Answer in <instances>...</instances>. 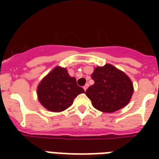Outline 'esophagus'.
Instances as JSON below:
<instances>
[{
  "label": "esophagus",
  "instance_id": "obj_1",
  "mask_svg": "<svg viewBox=\"0 0 159 159\" xmlns=\"http://www.w3.org/2000/svg\"><path fill=\"white\" fill-rule=\"evenodd\" d=\"M88 88H89V84L87 83L86 85H84V86H83V89H84V91H86Z\"/></svg>",
  "mask_w": 159,
  "mask_h": 159
}]
</instances>
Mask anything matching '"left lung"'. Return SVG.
Returning a JSON list of instances; mask_svg holds the SVG:
<instances>
[{
    "label": "left lung",
    "instance_id": "left-lung-1",
    "mask_svg": "<svg viewBox=\"0 0 159 159\" xmlns=\"http://www.w3.org/2000/svg\"><path fill=\"white\" fill-rule=\"evenodd\" d=\"M94 81L86 95L97 110L111 113L126 107L134 93L132 81L125 73L111 64L97 66L92 73Z\"/></svg>",
    "mask_w": 159,
    "mask_h": 159
}]
</instances>
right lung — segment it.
Listing matches in <instances>:
<instances>
[{
	"instance_id": "add662e5",
	"label": "right lung",
	"mask_w": 159,
	"mask_h": 159,
	"mask_svg": "<svg viewBox=\"0 0 159 159\" xmlns=\"http://www.w3.org/2000/svg\"><path fill=\"white\" fill-rule=\"evenodd\" d=\"M39 102L47 110L60 112L69 108L83 88L76 84V80L69 75L66 68L56 66L44 76L37 86Z\"/></svg>"
}]
</instances>
